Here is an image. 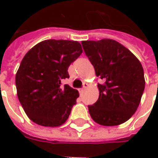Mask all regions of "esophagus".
Masks as SVG:
<instances>
[{
	"mask_svg": "<svg viewBox=\"0 0 158 158\" xmlns=\"http://www.w3.org/2000/svg\"><path fill=\"white\" fill-rule=\"evenodd\" d=\"M88 86H89L88 85V84H87V83H85V84H84V87L81 89V92H84V91L88 88Z\"/></svg>",
	"mask_w": 158,
	"mask_h": 158,
	"instance_id": "34e87169",
	"label": "esophagus"
}]
</instances>
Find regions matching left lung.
<instances>
[{
  "label": "left lung",
  "mask_w": 158,
  "mask_h": 158,
  "mask_svg": "<svg viewBox=\"0 0 158 158\" xmlns=\"http://www.w3.org/2000/svg\"><path fill=\"white\" fill-rule=\"evenodd\" d=\"M81 43L96 76L104 80V84L97 85V102L88 106L90 117L103 126L125 123L135 113L145 89L141 63L129 49L114 40Z\"/></svg>",
  "instance_id": "obj_1"
}]
</instances>
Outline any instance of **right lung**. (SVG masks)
<instances>
[{"label":"right lung","instance_id":"add662e5","mask_svg":"<svg viewBox=\"0 0 158 158\" xmlns=\"http://www.w3.org/2000/svg\"><path fill=\"white\" fill-rule=\"evenodd\" d=\"M83 52L80 43L45 40L29 50L16 73L17 95L30 120L45 127H58L68 120L79 94L68 85V69Z\"/></svg>","mask_w":158,"mask_h":158}]
</instances>
